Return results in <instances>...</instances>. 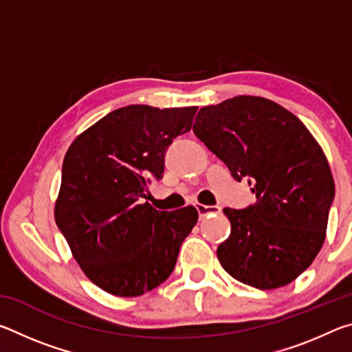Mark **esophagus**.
Masks as SVG:
<instances>
[{
    "label": "esophagus",
    "mask_w": 352,
    "mask_h": 352,
    "mask_svg": "<svg viewBox=\"0 0 352 352\" xmlns=\"http://www.w3.org/2000/svg\"><path fill=\"white\" fill-rule=\"evenodd\" d=\"M197 208V211H199V216H200V219H205V217H210V216H216V214H219L220 211H222V208L220 206H210V205H197L195 206Z\"/></svg>",
    "instance_id": "1"
}]
</instances>
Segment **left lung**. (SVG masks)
<instances>
[{
  "label": "left lung",
  "mask_w": 352,
  "mask_h": 352,
  "mask_svg": "<svg viewBox=\"0 0 352 352\" xmlns=\"http://www.w3.org/2000/svg\"><path fill=\"white\" fill-rule=\"evenodd\" d=\"M192 130L258 199L245 210H223L231 233L217 247L220 265L256 289L290 284L326 237L336 188L323 148L294 113L259 96L204 107Z\"/></svg>",
  "instance_id": "1"
}]
</instances>
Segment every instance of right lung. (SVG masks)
Wrapping results in <instances>:
<instances>
[{
    "label": "right lung",
    "mask_w": 352,
    "mask_h": 352,
    "mask_svg": "<svg viewBox=\"0 0 352 352\" xmlns=\"http://www.w3.org/2000/svg\"><path fill=\"white\" fill-rule=\"evenodd\" d=\"M197 107L129 105L99 119L63 158L54 217L77 264L116 296H140L169 278L199 220L194 206L157 211L144 201L164 152L192 126Z\"/></svg>",
    "instance_id": "right-lung-1"
}]
</instances>
